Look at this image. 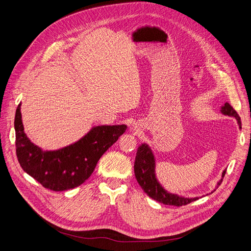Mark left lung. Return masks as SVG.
<instances>
[{"instance_id": "left-lung-1", "label": "left lung", "mask_w": 251, "mask_h": 251, "mask_svg": "<svg viewBox=\"0 0 251 251\" xmlns=\"http://www.w3.org/2000/svg\"><path fill=\"white\" fill-rule=\"evenodd\" d=\"M222 113L228 116L235 117L239 125V128H241V119L236 112V110L229 103H225V105L221 109ZM135 176L139 185L144 190V192L151 197L152 199L156 200L160 203L165 205H175V206H182L191 203L197 199L194 198H187L184 196H178L176 194L169 193L168 191L164 190L163 187L157 181L156 176H155V158L152 153V150L147 144H142L139 146L136 154L135 165H134ZM226 171L222 174L221 181L218 183V186L221 185L223 177L225 176Z\"/></svg>"}]
</instances>
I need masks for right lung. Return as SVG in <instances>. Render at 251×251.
Here are the masks:
<instances>
[{
  "label": "right lung",
  "mask_w": 251,
  "mask_h": 251,
  "mask_svg": "<svg viewBox=\"0 0 251 251\" xmlns=\"http://www.w3.org/2000/svg\"><path fill=\"white\" fill-rule=\"evenodd\" d=\"M20 105L14 121L19 164L35 181L52 191L74 189L88 180L102 155L127 127L126 125L94 126L74 144L55 151H44L26 137Z\"/></svg>",
  "instance_id": "1"
}]
</instances>
